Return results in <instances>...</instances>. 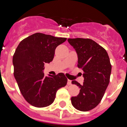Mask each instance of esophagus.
<instances>
[{
  "instance_id": "esophagus-1",
  "label": "esophagus",
  "mask_w": 127,
  "mask_h": 127,
  "mask_svg": "<svg viewBox=\"0 0 127 127\" xmlns=\"http://www.w3.org/2000/svg\"><path fill=\"white\" fill-rule=\"evenodd\" d=\"M67 85H71V80H67Z\"/></svg>"
}]
</instances>
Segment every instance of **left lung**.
<instances>
[{"label": "left lung", "instance_id": "8db88e82", "mask_svg": "<svg viewBox=\"0 0 127 127\" xmlns=\"http://www.w3.org/2000/svg\"><path fill=\"white\" fill-rule=\"evenodd\" d=\"M78 56V67L83 71L84 83L75 80L72 84L79 87L80 92L71 98V103L76 109L88 111L101 102L109 85L111 64L104 48L90 39H68Z\"/></svg>", "mask_w": 127, "mask_h": 127}]
</instances>
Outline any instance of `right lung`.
<instances>
[{"label":"right lung","instance_id":"add662e5","mask_svg":"<svg viewBox=\"0 0 127 127\" xmlns=\"http://www.w3.org/2000/svg\"><path fill=\"white\" fill-rule=\"evenodd\" d=\"M66 38L35 33L19 43L13 56L14 76L24 99L32 106L44 107L53 103L56 92L66 86L63 73L45 76V63L53 61L55 51Z\"/></svg>","mask_w":127,"mask_h":127}]
</instances>
